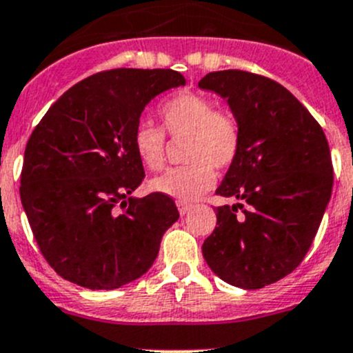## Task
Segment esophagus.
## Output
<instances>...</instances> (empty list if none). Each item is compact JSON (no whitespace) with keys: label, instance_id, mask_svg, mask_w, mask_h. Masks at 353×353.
<instances>
[{"label":"esophagus","instance_id":"esophagus-1","mask_svg":"<svg viewBox=\"0 0 353 353\" xmlns=\"http://www.w3.org/2000/svg\"><path fill=\"white\" fill-rule=\"evenodd\" d=\"M176 205H178V211H180V214H187V212L190 211V209H192V204H190V202L178 201V202H176Z\"/></svg>","mask_w":353,"mask_h":353}]
</instances>
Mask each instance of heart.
I'll return each mask as SVG.
<instances>
[{"mask_svg":"<svg viewBox=\"0 0 353 353\" xmlns=\"http://www.w3.org/2000/svg\"><path fill=\"white\" fill-rule=\"evenodd\" d=\"M158 113L163 129L149 121L135 125L132 135L135 154L145 168L158 172L166 161V134L172 139H187L183 145L187 165L154 178L151 188L178 201H195L214 185V168H228L239 156L242 144L239 118L230 110L214 108L204 94L190 90L163 101Z\"/></svg>","mask_w":353,"mask_h":353,"instance_id":"heart-1","label":"heart"}]
</instances>
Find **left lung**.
<instances>
[{
  "mask_svg": "<svg viewBox=\"0 0 353 353\" xmlns=\"http://www.w3.org/2000/svg\"><path fill=\"white\" fill-rule=\"evenodd\" d=\"M228 101L242 144L216 194L235 197L216 208V228L202 256L226 283L257 290L296 270L309 252L333 188L323 128L281 83L243 70L199 80Z\"/></svg>",
  "mask_w": 353,
  "mask_h": 353,
  "instance_id": "obj_1",
  "label": "left lung"
}]
</instances>
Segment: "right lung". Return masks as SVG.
Masks as SVG:
<instances>
[{
	"label": "right lung",
	"instance_id": "add662e5",
	"mask_svg": "<svg viewBox=\"0 0 353 353\" xmlns=\"http://www.w3.org/2000/svg\"><path fill=\"white\" fill-rule=\"evenodd\" d=\"M178 85L175 70H104L70 87L34 128L20 199L41 254L65 280L113 290L154 263L180 214L170 195L130 197L145 176L132 135L145 104Z\"/></svg>",
	"mask_w": 353,
	"mask_h": 353
}]
</instances>
